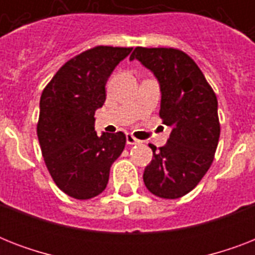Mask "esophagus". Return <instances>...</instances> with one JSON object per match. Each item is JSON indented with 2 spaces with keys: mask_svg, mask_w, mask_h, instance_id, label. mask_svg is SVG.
<instances>
[{
  "mask_svg": "<svg viewBox=\"0 0 255 255\" xmlns=\"http://www.w3.org/2000/svg\"><path fill=\"white\" fill-rule=\"evenodd\" d=\"M126 140H127V144L128 145H133V144H140V140H137L136 137L131 135V133H127L126 136Z\"/></svg>",
  "mask_w": 255,
  "mask_h": 255,
  "instance_id": "34e87169",
  "label": "esophagus"
}]
</instances>
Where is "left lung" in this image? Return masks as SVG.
Wrapping results in <instances>:
<instances>
[{
  "label": "left lung",
  "mask_w": 255,
  "mask_h": 255,
  "mask_svg": "<svg viewBox=\"0 0 255 255\" xmlns=\"http://www.w3.org/2000/svg\"><path fill=\"white\" fill-rule=\"evenodd\" d=\"M151 70L160 85V118L172 128L169 139L144 169L147 189L157 197L189 193L214 159L220 139L217 98L189 55L176 49L136 47L129 61Z\"/></svg>",
  "instance_id": "obj_1"
}]
</instances>
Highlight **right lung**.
<instances>
[{"mask_svg": "<svg viewBox=\"0 0 255 255\" xmlns=\"http://www.w3.org/2000/svg\"><path fill=\"white\" fill-rule=\"evenodd\" d=\"M131 47L98 46L66 62L45 87L37 135L46 167L58 188L77 200L106 189L110 168L124 149L123 132L98 136L95 111L106 83Z\"/></svg>", "mask_w": 255, "mask_h": 255, "instance_id": "add662e5", "label": "right lung"}]
</instances>
